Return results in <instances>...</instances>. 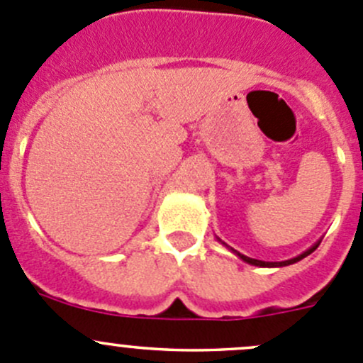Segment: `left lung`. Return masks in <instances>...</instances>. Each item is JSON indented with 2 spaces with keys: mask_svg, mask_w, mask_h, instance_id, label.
<instances>
[{
  "mask_svg": "<svg viewBox=\"0 0 363 363\" xmlns=\"http://www.w3.org/2000/svg\"><path fill=\"white\" fill-rule=\"evenodd\" d=\"M318 246H320V242L314 244V246L311 247V250H307L306 252H302V255L296 256V258H294V259H286V262H262V259H255V258H250V256L240 255V252H237V251H233V250H232V251H233V252H237V256H240V258H242L244 262L251 263V265H258V267H284V265H290V263H295V262H298V259L306 258V256H307V255H311V252H313L314 250H316Z\"/></svg>",
  "mask_w": 363,
  "mask_h": 363,
  "instance_id": "obj_1",
  "label": "left lung"
}]
</instances>
